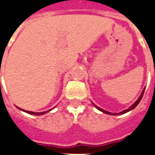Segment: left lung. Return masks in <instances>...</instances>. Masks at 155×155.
Wrapping results in <instances>:
<instances>
[{"label":"left lung","mask_w":155,"mask_h":155,"mask_svg":"<svg viewBox=\"0 0 155 155\" xmlns=\"http://www.w3.org/2000/svg\"><path fill=\"white\" fill-rule=\"evenodd\" d=\"M143 94H144V90H143V92H142V94H140V98H139L138 100H137V101H135V103H134V104L132 105L131 107H129L128 109H126V110H124V111H122V112H121V113H120V114H125V113H127V112L130 111V110H132V109H134V107H136V106H137V105H138L139 103H140V101L141 98H142V96H143ZM95 107H96V106H95ZM97 107L99 110H101V111L103 112V113H106V114H112L111 113H109V112L105 111V110H103V109H101V108H100V107ZM114 114H114L116 115V114Z\"/></svg>","instance_id":"left-lung-1"}]
</instances>
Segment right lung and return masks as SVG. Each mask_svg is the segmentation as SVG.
<instances>
[{
    "instance_id": "1",
    "label": "right lung",
    "mask_w": 155,
    "mask_h": 155,
    "mask_svg": "<svg viewBox=\"0 0 155 155\" xmlns=\"http://www.w3.org/2000/svg\"><path fill=\"white\" fill-rule=\"evenodd\" d=\"M27 113H28V114H35V115H41V114H43L45 113H47V112H41V113H35V112H30V111H26Z\"/></svg>"
}]
</instances>
